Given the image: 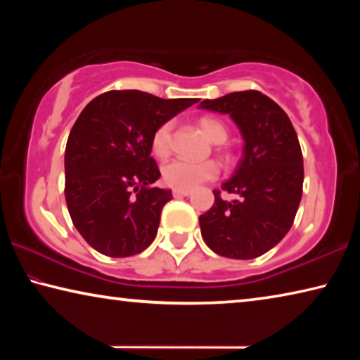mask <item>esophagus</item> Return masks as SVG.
<instances>
[{
    "label": "esophagus",
    "instance_id": "1",
    "mask_svg": "<svg viewBox=\"0 0 360 360\" xmlns=\"http://www.w3.org/2000/svg\"><path fill=\"white\" fill-rule=\"evenodd\" d=\"M188 195H191V191H178V188H176V191H173V197H174V198L188 197Z\"/></svg>",
    "mask_w": 360,
    "mask_h": 360
}]
</instances>
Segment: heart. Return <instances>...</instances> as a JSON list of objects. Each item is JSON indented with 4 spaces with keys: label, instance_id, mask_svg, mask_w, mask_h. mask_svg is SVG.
Segmentation results:
<instances>
[{
    "label": "heart",
    "instance_id": "1",
    "mask_svg": "<svg viewBox=\"0 0 360 360\" xmlns=\"http://www.w3.org/2000/svg\"><path fill=\"white\" fill-rule=\"evenodd\" d=\"M200 127L212 143L221 144L227 139V129L221 120L212 117L200 119ZM172 122H167L158 127L152 136V150L157 157H167L172 149ZM219 167L212 160H186V158H174L163 165V181L169 187L178 191H192L202 182L216 178Z\"/></svg>",
    "mask_w": 360,
    "mask_h": 360
}]
</instances>
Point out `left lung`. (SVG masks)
Listing matches in <instances>:
<instances>
[{
  "mask_svg": "<svg viewBox=\"0 0 360 360\" xmlns=\"http://www.w3.org/2000/svg\"><path fill=\"white\" fill-rule=\"evenodd\" d=\"M200 109L230 115L243 136V155L221 198L200 216L206 245L219 255L249 260L270 251L290 230L303 187V157L292 122L275 101L259 90L203 100Z\"/></svg>",
  "mask_w": 360,
  "mask_h": 360,
  "instance_id": "obj_1",
  "label": "left lung"
}]
</instances>
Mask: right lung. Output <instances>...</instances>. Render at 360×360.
Masks as SVG:
<instances>
[{"instance_id": "add662e5", "label": "right lung", "mask_w": 360, "mask_h": 360, "mask_svg": "<svg viewBox=\"0 0 360 360\" xmlns=\"http://www.w3.org/2000/svg\"><path fill=\"white\" fill-rule=\"evenodd\" d=\"M197 101L111 90L79 114L65 149V198L72 224L95 251L130 257L154 241L173 195L152 187L160 178L152 136Z\"/></svg>"}]
</instances>
